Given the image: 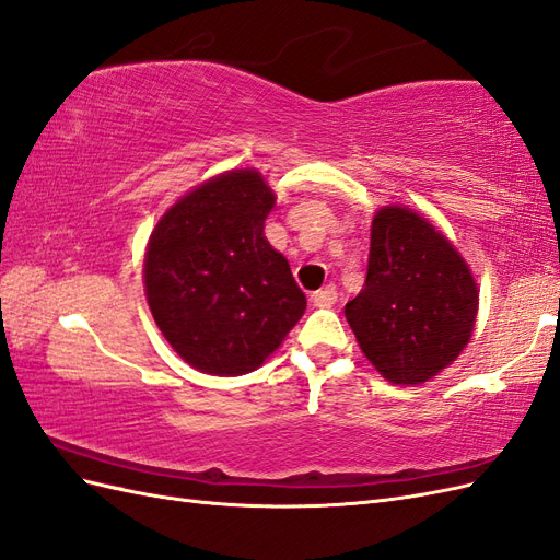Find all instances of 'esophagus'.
<instances>
[{
    "instance_id": "obj_1",
    "label": "esophagus",
    "mask_w": 560,
    "mask_h": 560,
    "mask_svg": "<svg viewBox=\"0 0 560 560\" xmlns=\"http://www.w3.org/2000/svg\"><path fill=\"white\" fill-rule=\"evenodd\" d=\"M336 299H338V294H336V290H334L331 284H327L325 290H317V292H313V296H311V301H313V306H315V308H329V306H334Z\"/></svg>"
}]
</instances>
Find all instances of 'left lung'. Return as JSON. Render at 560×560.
Segmentation results:
<instances>
[{
  "instance_id": "1",
  "label": "left lung",
  "mask_w": 560,
  "mask_h": 560,
  "mask_svg": "<svg viewBox=\"0 0 560 560\" xmlns=\"http://www.w3.org/2000/svg\"><path fill=\"white\" fill-rule=\"evenodd\" d=\"M477 311V282L446 235L409 208H381L364 290L346 303L350 329L381 376L395 385L436 376L469 343Z\"/></svg>"
}]
</instances>
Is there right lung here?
I'll use <instances>...</instances> for the list:
<instances>
[{"label": "right lung", "mask_w": 560, "mask_h": 560, "mask_svg": "<svg viewBox=\"0 0 560 560\" xmlns=\"http://www.w3.org/2000/svg\"><path fill=\"white\" fill-rule=\"evenodd\" d=\"M276 194L245 167L167 210L144 254L151 315L184 362L212 376L264 364L306 311L290 264L264 235Z\"/></svg>", "instance_id": "right-lung-1"}]
</instances>
